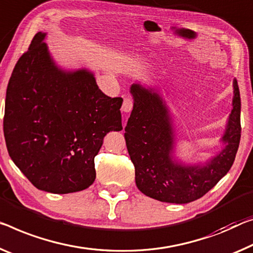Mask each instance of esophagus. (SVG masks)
Here are the masks:
<instances>
[{"mask_svg":"<svg viewBox=\"0 0 253 253\" xmlns=\"http://www.w3.org/2000/svg\"><path fill=\"white\" fill-rule=\"evenodd\" d=\"M132 107H133V100L130 97H126L122 104V111L126 112V113H130Z\"/></svg>","mask_w":253,"mask_h":253,"instance_id":"esophagus-1","label":"esophagus"}]
</instances>
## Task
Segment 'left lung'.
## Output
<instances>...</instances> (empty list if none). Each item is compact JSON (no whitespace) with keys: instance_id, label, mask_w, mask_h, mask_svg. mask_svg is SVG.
<instances>
[{"instance_id":"obj_1","label":"left lung","mask_w":253,"mask_h":253,"mask_svg":"<svg viewBox=\"0 0 253 253\" xmlns=\"http://www.w3.org/2000/svg\"><path fill=\"white\" fill-rule=\"evenodd\" d=\"M133 110L126 126V148L135 169V184L147 197L163 203L188 204L205 196L227 174L241 139V98L233 80L232 111L220 141L223 149L204 163L175 158V130L158 89L135 83L130 87Z\"/></svg>"}]
</instances>
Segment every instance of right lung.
<instances>
[{
  "instance_id": "obj_1",
  "label": "right lung",
  "mask_w": 253,
  "mask_h": 253,
  "mask_svg": "<svg viewBox=\"0 0 253 253\" xmlns=\"http://www.w3.org/2000/svg\"><path fill=\"white\" fill-rule=\"evenodd\" d=\"M46 35H35L15 64L3 131L11 159L37 189L71 193L94 183L104 137L123 129V99L105 95L90 70L60 68Z\"/></svg>"
}]
</instances>
